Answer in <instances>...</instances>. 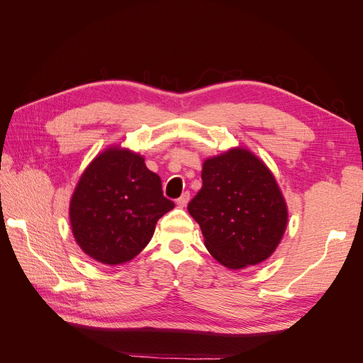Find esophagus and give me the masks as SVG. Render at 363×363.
<instances>
[{"label": "esophagus", "instance_id": "obj_1", "mask_svg": "<svg viewBox=\"0 0 363 363\" xmlns=\"http://www.w3.org/2000/svg\"><path fill=\"white\" fill-rule=\"evenodd\" d=\"M189 196H191V194H189V192H183V194H182V196H180V199L177 200V206H180V207H184L186 204L189 203Z\"/></svg>", "mask_w": 363, "mask_h": 363}]
</instances>
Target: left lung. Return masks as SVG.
<instances>
[{
	"instance_id": "left-lung-1",
	"label": "left lung",
	"mask_w": 363,
	"mask_h": 363,
	"mask_svg": "<svg viewBox=\"0 0 363 363\" xmlns=\"http://www.w3.org/2000/svg\"><path fill=\"white\" fill-rule=\"evenodd\" d=\"M203 188L188 204L208 252L230 269L268 259L288 224V208L276 179L248 150L207 159Z\"/></svg>"
}]
</instances>
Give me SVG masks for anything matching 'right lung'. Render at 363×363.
Masks as SVG:
<instances>
[{
    "mask_svg": "<svg viewBox=\"0 0 363 363\" xmlns=\"http://www.w3.org/2000/svg\"><path fill=\"white\" fill-rule=\"evenodd\" d=\"M175 204L164 199L162 180L144 157L108 148L83 172L69 204L77 244L87 256L119 265L147 247L156 223Z\"/></svg>",
    "mask_w": 363,
    "mask_h": 363,
    "instance_id": "obj_1",
    "label": "right lung"
}]
</instances>
